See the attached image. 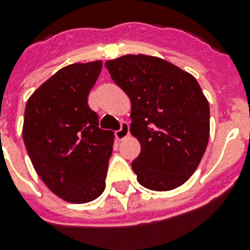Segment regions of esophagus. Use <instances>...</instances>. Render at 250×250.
<instances>
[{
  "label": "esophagus",
  "instance_id": "obj_1",
  "mask_svg": "<svg viewBox=\"0 0 250 250\" xmlns=\"http://www.w3.org/2000/svg\"><path fill=\"white\" fill-rule=\"evenodd\" d=\"M130 134V127H128V123L127 122H122L120 123V128L118 131H115V135L119 141H123L125 138H127Z\"/></svg>",
  "mask_w": 250,
  "mask_h": 250
}]
</instances>
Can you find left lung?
<instances>
[{
	"instance_id": "1",
	"label": "left lung",
	"mask_w": 250,
	"mask_h": 250,
	"mask_svg": "<svg viewBox=\"0 0 250 250\" xmlns=\"http://www.w3.org/2000/svg\"><path fill=\"white\" fill-rule=\"evenodd\" d=\"M105 66L131 100L130 131L141 143V154L131 163L138 182L155 191L184 185L209 142V103L198 82L147 55H125Z\"/></svg>"
}]
</instances>
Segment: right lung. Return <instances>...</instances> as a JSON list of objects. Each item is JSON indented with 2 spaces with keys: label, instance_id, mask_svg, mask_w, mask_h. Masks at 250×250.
I'll use <instances>...</instances> for the list:
<instances>
[{
  "label": "right lung",
  "instance_id": "right-lung-1",
  "mask_svg": "<svg viewBox=\"0 0 250 250\" xmlns=\"http://www.w3.org/2000/svg\"><path fill=\"white\" fill-rule=\"evenodd\" d=\"M102 62L64 66L36 89L25 107L22 138L36 173L57 197L85 204L105 188L114 132L99 127L88 95Z\"/></svg>",
  "mask_w": 250,
  "mask_h": 250
}]
</instances>
